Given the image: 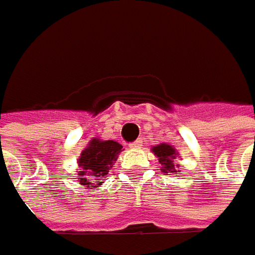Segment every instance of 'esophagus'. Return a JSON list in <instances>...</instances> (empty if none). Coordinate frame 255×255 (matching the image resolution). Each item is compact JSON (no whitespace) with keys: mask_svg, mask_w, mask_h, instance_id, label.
<instances>
[{"mask_svg":"<svg viewBox=\"0 0 255 255\" xmlns=\"http://www.w3.org/2000/svg\"><path fill=\"white\" fill-rule=\"evenodd\" d=\"M141 144H142V139L138 138L137 141H134V142H131V144H129V148L137 149V148H139V147H141Z\"/></svg>","mask_w":255,"mask_h":255,"instance_id":"obj_1","label":"esophagus"}]
</instances>
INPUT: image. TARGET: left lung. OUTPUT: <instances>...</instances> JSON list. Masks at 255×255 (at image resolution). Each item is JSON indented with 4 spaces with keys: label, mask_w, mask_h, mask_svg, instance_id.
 <instances>
[{
    "label": "left lung",
    "mask_w": 255,
    "mask_h": 255,
    "mask_svg": "<svg viewBox=\"0 0 255 255\" xmlns=\"http://www.w3.org/2000/svg\"><path fill=\"white\" fill-rule=\"evenodd\" d=\"M151 151L154 152V155H157L158 162L161 164V171L164 172L165 175L167 174H177V172H180L178 164L175 162L177 157H178V152H177V149L174 148L172 145L160 144V145L152 147Z\"/></svg>",
    "instance_id": "8db88e82"
}]
</instances>
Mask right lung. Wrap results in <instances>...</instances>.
<instances>
[{
	"label": "right lung",
	"instance_id": "1",
	"mask_svg": "<svg viewBox=\"0 0 255 255\" xmlns=\"http://www.w3.org/2000/svg\"><path fill=\"white\" fill-rule=\"evenodd\" d=\"M123 145L117 141L93 138L78 158V181L87 187H100L108 170L114 165Z\"/></svg>",
	"mask_w": 255,
	"mask_h": 255
}]
</instances>
